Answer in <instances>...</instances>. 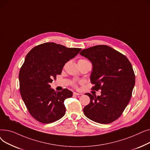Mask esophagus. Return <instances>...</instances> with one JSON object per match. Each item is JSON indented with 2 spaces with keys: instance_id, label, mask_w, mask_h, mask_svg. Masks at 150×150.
I'll return each mask as SVG.
<instances>
[{
  "instance_id": "esophagus-1",
  "label": "esophagus",
  "mask_w": 150,
  "mask_h": 150,
  "mask_svg": "<svg viewBox=\"0 0 150 150\" xmlns=\"http://www.w3.org/2000/svg\"><path fill=\"white\" fill-rule=\"evenodd\" d=\"M74 96H80L81 93H76V92H74Z\"/></svg>"
}]
</instances>
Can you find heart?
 <instances>
[{"instance_id":"b5f03b06","label":"heart","mask_w":150,"mask_h":150,"mask_svg":"<svg viewBox=\"0 0 150 150\" xmlns=\"http://www.w3.org/2000/svg\"><path fill=\"white\" fill-rule=\"evenodd\" d=\"M87 61H88V60H86V59H80L79 61H78V62H87ZM74 86H75V87H76V84H74Z\"/></svg>"}]
</instances>
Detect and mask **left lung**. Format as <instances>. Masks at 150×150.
<instances>
[{"instance_id":"1","label":"left lung","mask_w":150,"mask_h":150,"mask_svg":"<svg viewBox=\"0 0 150 150\" xmlns=\"http://www.w3.org/2000/svg\"><path fill=\"white\" fill-rule=\"evenodd\" d=\"M80 54L93 66L92 90H101V96L87 93L90 103L83 109L88 119L101 124L112 123L121 116L132 96L135 74L124 54L106 45L83 50Z\"/></svg>"}]
</instances>
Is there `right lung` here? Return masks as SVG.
I'll use <instances>...</instances> for the list:
<instances>
[{
    "label": "right lung",
    "instance_id": "obj_1",
    "mask_svg": "<svg viewBox=\"0 0 150 150\" xmlns=\"http://www.w3.org/2000/svg\"><path fill=\"white\" fill-rule=\"evenodd\" d=\"M81 50L46 42L35 47L27 54L19 71V90L29 113L37 121L50 123L64 115V101L73 93L67 89L57 92L49 84Z\"/></svg>",
    "mask_w": 150,
    "mask_h": 150
}]
</instances>
